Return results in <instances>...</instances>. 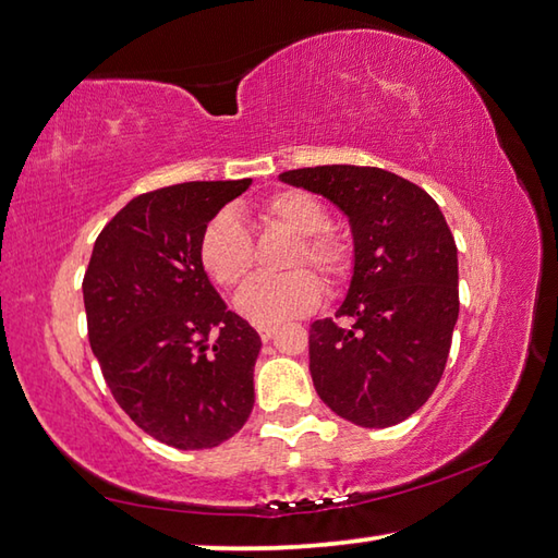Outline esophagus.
<instances>
[{"mask_svg":"<svg viewBox=\"0 0 558 558\" xmlns=\"http://www.w3.org/2000/svg\"><path fill=\"white\" fill-rule=\"evenodd\" d=\"M257 333L264 343H267V340H271L274 333H277V326H257Z\"/></svg>","mask_w":558,"mask_h":558,"instance_id":"obj_1","label":"esophagus"}]
</instances>
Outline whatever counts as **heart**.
I'll return each instance as SVG.
<instances>
[{
  "mask_svg": "<svg viewBox=\"0 0 558 558\" xmlns=\"http://www.w3.org/2000/svg\"><path fill=\"white\" fill-rule=\"evenodd\" d=\"M259 220L267 228L296 234L289 252L287 267L294 269L284 277H257L238 294V311L259 326H274L281 320L304 316L314 311L324 294L320 279L330 289L348 284L355 269V250L343 234L330 230V215L316 195L296 189L277 191L257 205ZM198 259L205 274L222 289L240 287L254 267L252 234L238 215L230 210L215 213L205 222L198 240Z\"/></svg>",
  "mask_w": 558,
  "mask_h": 558,
  "instance_id": "b5f03b06",
  "label": "heart"
}]
</instances>
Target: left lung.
Masks as SVG:
<instances>
[{
    "label": "left lung",
    "instance_id": "1",
    "mask_svg": "<svg viewBox=\"0 0 558 558\" xmlns=\"http://www.w3.org/2000/svg\"><path fill=\"white\" fill-rule=\"evenodd\" d=\"M279 179L336 203L355 240L338 320L308 330L318 397L350 424L404 422L434 395L458 320V250L441 208L377 166H314Z\"/></svg>",
    "mask_w": 558,
    "mask_h": 558
}]
</instances>
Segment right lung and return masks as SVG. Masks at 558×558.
I'll return each instance as SVG.
<instances>
[{
    "mask_svg": "<svg viewBox=\"0 0 558 558\" xmlns=\"http://www.w3.org/2000/svg\"><path fill=\"white\" fill-rule=\"evenodd\" d=\"M250 183L191 181L136 195L97 234L83 277L87 338L114 402L179 451L228 441L254 407L262 340L228 311L198 259L205 222Z\"/></svg>",
    "mask_w": 558,
    "mask_h": 558,
    "instance_id": "add662e5",
    "label": "right lung"
}]
</instances>
